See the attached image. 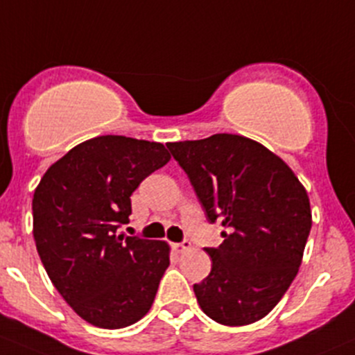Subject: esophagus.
Here are the masks:
<instances>
[{
	"label": "esophagus",
	"instance_id": "1",
	"mask_svg": "<svg viewBox=\"0 0 355 355\" xmlns=\"http://www.w3.org/2000/svg\"><path fill=\"white\" fill-rule=\"evenodd\" d=\"M173 249L178 252V254H182V252H185V251H189V249H192V243L185 239V241H182V243L173 244Z\"/></svg>",
	"mask_w": 355,
	"mask_h": 355
}]
</instances>
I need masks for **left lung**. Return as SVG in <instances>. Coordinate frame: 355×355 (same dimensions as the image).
<instances>
[{"label":"left lung","instance_id":"8db88e82","mask_svg":"<svg viewBox=\"0 0 355 355\" xmlns=\"http://www.w3.org/2000/svg\"><path fill=\"white\" fill-rule=\"evenodd\" d=\"M166 146L209 222L227 229L219 248H205L212 270L193 285L198 305L222 325L261 320L302 264L311 229L305 187L282 158L246 136L219 133Z\"/></svg>","mask_w":355,"mask_h":355}]
</instances>
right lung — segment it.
I'll list each match as a JSON object with an SVG mask.
<instances>
[{"mask_svg": "<svg viewBox=\"0 0 355 355\" xmlns=\"http://www.w3.org/2000/svg\"><path fill=\"white\" fill-rule=\"evenodd\" d=\"M170 162L162 143L106 135L57 159L33 193V237L62 298L91 325L123 329L148 313L170 264L165 241L118 236L131 193Z\"/></svg>", "mask_w": 355, "mask_h": 355, "instance_id": "right-lung-1", "label": "right lung"}]
</instances>
